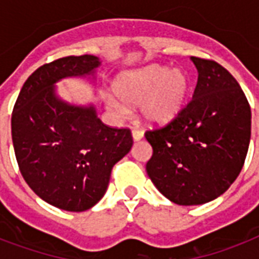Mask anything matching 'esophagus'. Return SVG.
Instances as JSON below:
<instances>
[{
	"label": "esophagus",
	"instance_id": "esophagus-1",
	"mask_svg": "<svg viewBox=\"0 0 259 259\" xmlns=\"http://www.w3.org/2000/svg\"><path fill=\"white\" fill-rule=\"evenodd\" d=\"M132 136H133L134 141H140V140H142V138H144V132H142V130L134 129L133 132H132Z\"/></svg>",
	"mask_w": 259,
	"mask_h": 259
}]
</instances>
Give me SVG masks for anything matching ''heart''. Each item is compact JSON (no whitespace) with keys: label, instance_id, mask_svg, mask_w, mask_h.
<instances>
[{"label":"heart","instance_id":"b5f03b06","mask_svg":"<svg viewBox=\"0 0 259 259\" xmlns=\"http://www.w3.org/2000/svg\"><path fill=\"white\" fill-rule=\"evenodd\" d=\"M114 91L126 103H141V115L146 123L165 125L184 110L189 79L184 71L150 64L119 75L114 82ZM106 105L119 115L127 113V106L113 97L106 99Z\"/></svg>","mask_w":259,"mask_h":259}]
</instances>
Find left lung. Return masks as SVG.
<instances>
[{
  "instance_id": "left-lung-1",
  "label": "left lung",
  "mask_w": 259,
  "mask_h": 259,
  "mask_svg": "<svg viewBox=\"0 0 259 259\" xmlns=\"http://www.w3.org/2000/svg\"><path fill=\"white\" fill-rule=\"evenodd\" d=\"M191 60L199 74L192 101L165 127L145 133L153 148L146 173L179 205L225 193L241 173L251 136V110L235 78L217 62Z\"/></svg>"
}]
</instances>
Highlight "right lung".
Returning a JSON list of instances; mask_svg holds the SVG:
<instances>
[{"mask_svg": "<svg viewBox=\"0 0 259 259\" xmlns=\"http://www.w3.org/2000/svg\"><path fill=\"white\" fill-rule=\"evenodd\" d=\"M102 63L94 55L44 64L24 83L12 114V140L20 172L38 197L64 211L90 209L106 193L113 166L129 153V129L109 127L93 103L63 101L56 83L94 80Z\"/></svg>", "mask_w": 259, "mask_h": 259, "instance_id": "add662e5", "label": "right lung"}]
</instances>
